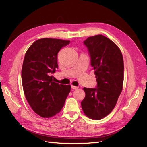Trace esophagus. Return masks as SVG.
Listing matches in <instances>:
<instances>
[{"label":"esophagus","mask_w":147,"mask_h":147,"mask_svg":"<svg viewBox=\"0 0 147 147\" xmlns=\"http://www.w3.org/2000/svg\"><path fill=\"white\" fill-rule=\"evenodd\" d=\"M71 88L73 89V90H76V89L78 88V87H77V86H75L72 85V86H71Z\"/></svg>","instance_id":"34e87169"}]
</instances>
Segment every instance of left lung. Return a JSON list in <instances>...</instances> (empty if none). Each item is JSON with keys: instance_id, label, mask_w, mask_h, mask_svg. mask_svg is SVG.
Instances as JSON below:
<instances>
[{"instance_id": "8db88e82", "label": "left lung", "mask_w": 147, "mask_h": 147, "mask_svg": "<svg viewBox=\"0 0 147 147\" xmlns=\"http://www.w3.org/2000/svg\"><path fill=\"white\" fill-rule=\"evenodd\" d=\"M83 43L88 49L97 85L94 88L84 87L85 97L81 105L86 116L99 120L113 110L123 90V57L117 45L103 35L88 37Z\"/></svg>"}]
</instances>
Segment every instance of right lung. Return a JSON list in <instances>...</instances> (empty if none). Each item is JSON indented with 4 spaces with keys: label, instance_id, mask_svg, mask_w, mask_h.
<instances>
[{
    "label": "right lung",
    "instance_id": "obj_1",
    "mask_svg": "<svg viewBox=\"0 0 147 147\" xmlns=\"http://www.w3.org/2000/svg\"><path fill=\"white\" fill-rule=\"evenodd\" d=\"M68 40L45 38L36 40L26 52L21 70L24 93L33 111L51 117L63 107L71 85L55 83L51 76L58 68L57 54Z\"/></svg>",
    "mask_w": 147,
    "mask_h": 147
}]
</instances>
